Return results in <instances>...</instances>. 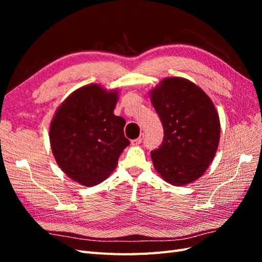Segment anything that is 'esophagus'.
I'll return each instance as SVG.
<instances>
[{"label":"esophagus","mask_w":262,"mask_h":262,"mask_svg":"<svg viewBox=\"0 0 262 262\" xmlns=\"http://www.w3.org/2000/svg\"><path fill=\"white\" fill-rule=\"evenodd\" d=\"M143 139H144V134L141 133V136L138 139H134V140L131 141V144L132 145H139V144L142 143V141H143Z\"/></svg>","instance_id":"1"}]
</instances>
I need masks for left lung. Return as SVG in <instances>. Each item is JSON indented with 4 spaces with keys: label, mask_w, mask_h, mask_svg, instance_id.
I'll return each instance as SVG.
<instances>
[{
    "label": "left lung",
    "mask_w": 262,
    "mask_h": 262,
    "mask_svg": "<svg viewBox=\"0 0 262 262\" xmlns=\"http://www.w3.org/2000/svg\"><path fill=\"white\" fill-rule=\"evenodd\" d=\"M148 94L164 128L162 145L150 152L154 168L172 186L191 184L216 154V108L201 87L184 77H165Z\"/></svg>",
    "instance_id": "8db88e82"
}]
</instances>
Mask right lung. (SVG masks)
Wrapping results in <instances>:
<instances>
[{"label":"right lung","instance_id":"1","mask_svg":"<svg viewBox=\"0 0 262 262\" xmlns=\"http://www.w3.org/2000/svg\"><path fill=\"white\" fill-rule=\"evenodd\" d=\"M118 99V89L89 84L71 93L55 110L49 129L54 160L83 186L107 179L130 144L123 132L125 120L114 114Z\"/></svg>","mask_w":262,"mask_h":262}]
</instances>
